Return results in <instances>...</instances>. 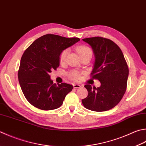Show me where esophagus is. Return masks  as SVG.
Returning a JSON list of instances; mask_svg holds the SVG:
<instances>
[{"label": "esophagus", "mask_w": 146, "mask_h": 146, "mask_svg": "<svg viewBox=\"0 0 146 146\" xmlns=\"http://www.w3.org/2000/svg\"><path fill=\"white\" fill-rule=\"evenodd\" d=\"M73 86L74 88H80L81 86L80 84H74Z\"/></svg>", "instance_id": "obj_1"}]
</instances>
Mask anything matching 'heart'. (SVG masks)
Returning a JSON list of instances; mask_svg holds the SVG:
<instances>
[{
	"instance_id": "heart-1",
	"label": "heart",
	"mask_w": 146,
	"mask_h": 146,
	"mask_svg": "<svg viewBox=\"0 0 146 146\" xmlns=\"http://www.w3.org/2000/svg\"><path fill=\"white\" fill-rule=\"evenodd\" d=\"M77 52L78 53L79 56H81L82 54H87V53L92 54L90 49L88 47H87V46H79V47L77 48ZM67 53H68L67 49H64V50H63L61 52L59 57L60 62H64L65 61ZM68 77H69V78H70L71 79H72V80L77 81L80 80L81 78V74H79L78 71H76V70H72L71 71V72H70L69 74H68Z\"/></svg>"
}]
</instances>
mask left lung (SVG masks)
<instances>
[{
    "instance_id": "8db88e82",
    "label": "left lung",
    "mask_w": 146,
    "mask_h": 146,
    "mask_svg": "<svg viewBox=\"0 0 146 146\" xmlns=\"http://www.w3.org/2000/svg\"><path fill=\"white\" fill-rule=\"evenodd\" d=\"M92 48L95 57L91 76L100 81V87L86 84L88 92L82 100L84 107L102 112L117 106L125 93L129 74L124 55L113 41L102 37L83 39Z\"/></svg>"
}]
</instances>
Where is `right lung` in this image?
<instances>
[{"label": "right lung", "instance_id": "1", "mask_svg": "<svg viewBox=\"0 0 146 146\" xmlns=\"http://www.w3.org/2000/svg\"><path fill=\"white\" fill-rule=\"evenodd\" d=\"M79 40L78 37L46 34L38 38L25 51L18 77L23 95L30 104L44 111L62 105L73 86L65 82L53 83L49 73L59 67L61 52Z\"/></svg>", "mask_w": 146, "mask_h": 146}]
</instances>
